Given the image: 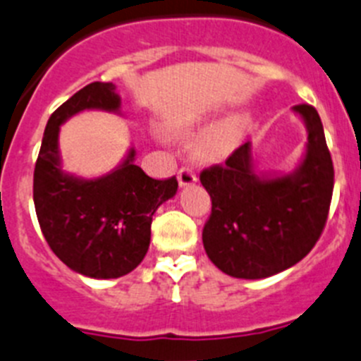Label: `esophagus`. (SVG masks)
<instances>
[{"label":"esophagus","mask_w":361,"mask_h":361,"mask_svg":"<svg viewBox=\"0 0 361 361\" xmlns=\"http://www.w3.org/2000/svg\"><path fill=\"white\" fill-rule=\"evenodd\" d=\"M178 181H180V187L194 185L197 181L196 171L192 169V167H188V165H185V167H181V169L178 171Z\"/></svg>","instance_id":"obj_1"}]
</instances>
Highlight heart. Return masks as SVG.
Instances as JSON below:
<instances>
[{
    "label": "heart",
    "instance_id": "b5f03b06",
    "mask_svg": "<svg viewBox=\"0 0 361 361\" xmlns=\"http://www.w3.org/2000/svg\"><path fill=\"white\" fill-rule=\"evenodd\" d=\"M245 133V117L230 116L204 131L194 146V154L203 161L224 160Z\"/></svg>",
    "mask_w": 361,
    "mask_h": 361
}]
</instances>
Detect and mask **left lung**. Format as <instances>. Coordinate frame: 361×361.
<instances>
[{"mask_svg":"<svg viewBox=\"0 0 361 361\" xmlns=\"http://www.w3.org/2000/svg\"><path fill=\"white\" fill-rule=\"evenodd\" d=\"M294 110L308 128L306 157L294 174L258 178L251 142L200 174L212 200L204 251L215 267L233 278L262 279L292 267L324 231L335 183L331 153L317 110L306 103Z\"/></svg>","mask_w":361,"mask_h":361,"instance_id":"8db88e82","label":"left lung"}]
</instances>
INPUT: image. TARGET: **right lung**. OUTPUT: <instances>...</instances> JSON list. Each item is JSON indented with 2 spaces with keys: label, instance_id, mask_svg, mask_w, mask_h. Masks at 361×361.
<instances>
[{
  "label": "right lung",
  "instance_id": "obj_1",
  "mask_svg": "<svg viewBox=\"0 0 361 361\" xmlns=\"http://www.w3.org/2000/svg\"><path fill=\"white\" fill-rule=\"evenodd\" d=\"M116 85L94 82L71 96L49 117L33 171V203L44 238L69 269L96 279L121 278L146 257L157 208L178 190L176 176L154 180L124 164L97 180L63 174L59 160V130L67 117L87 109L116 112Z\"/></svg>",
  "mask_w": 361,
  "mask_h": 361
}]
</instances>
